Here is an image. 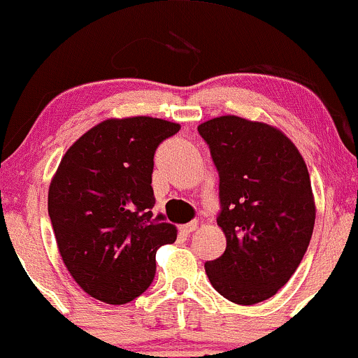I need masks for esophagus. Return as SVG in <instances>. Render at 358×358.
<instances>
[{
    "mask_svg": "<svg viewBox=\"0 0 358 358\" xmlns=\"http://www.w3.org/2000/svg\"><path fill=\"white\" fill-rule=\"evenodd\" d=\"M198 227V222H189V224H184V226H180V233L184 234H191L193 231H196Z\"/></svg>",
    "mask_w": 358,
    "mask_h": 358,
    "instance_id": "1",
    "label": "esophagus"
}]
</instances>
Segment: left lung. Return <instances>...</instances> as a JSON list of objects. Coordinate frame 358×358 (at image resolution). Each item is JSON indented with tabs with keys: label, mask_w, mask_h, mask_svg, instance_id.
<instances>
[{
	"label": "left lung",
	"mask_w": 358,
	"mask_h": 358,
	"mask_svg": "<svg viewBox=\"0 0 358 358\" xmlns=\"http://www.w3.org/2000/svg\"><path fill=\"white\" fill-rule=\"evenodd\" d=\"M219 171L217 226L226 250L206 262L212 286L238 305L274 296L303 259L315 200L303 157L278 127L236 115L198 125Z\"/></svg>",
	"instance_id": "8db88e82"
}]
</instances>
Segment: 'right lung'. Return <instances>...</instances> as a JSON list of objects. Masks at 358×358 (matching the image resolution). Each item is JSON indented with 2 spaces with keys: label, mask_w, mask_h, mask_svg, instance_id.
I'll return each instance as SVG.
<instances>
[{
  "label": "right lung",
  "mask_w": 358,
  "mask_h": 358,
  "mask_svg": "<svg viewBox=\"0 0 358 358\" xmlns=\"http://www.w3.org/2000/svg\"><path fill=\"white\" fill-rule=\"evenodd\" d=\"M179 124L155 117L106 119L62 158L48 213L65 267L87 294L124 305L155 278V255L178 229L153 217V155Z\"/></svg>",
  "instance_id": "right-lung-1"
}]
</instances>
